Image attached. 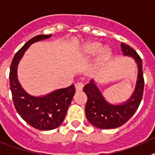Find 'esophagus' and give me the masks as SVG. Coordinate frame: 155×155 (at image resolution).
Returning <instances> with one entry per match:
<instances>
[{
    "label": "esophagus",
    "mask_w": 155,
    "mask_h": 155,
    "mask_svg": "<svg viewBox=\"0 0 155 155\" xmlns=\"http://www.w3.org/2000/svg\"><path fill=\"white\" fill-rule=\"evenodd\" d=\"M83 86H84V84L81 82H78V83H76L75 85V87H76V90L77 91H81V90L83 89Z\"/></svg>",
    "instance_id": "34e87169"
}]
</instances>
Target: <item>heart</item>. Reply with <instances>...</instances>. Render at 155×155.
<instances>
[{"mask_svg": "<svg viewBox=\"0 0 155 155\" xmlns=\"http://www.w3.org/2000/svg\"><path fill=\"white\" fill-rule=\"evenodd\" d=\"M101 44L98 41H88V42L83 44L81 48H79V55L81 56L87 58V57L92 56V55L97 54L101 48ZM111 50L109 48H104L99 52L98 60L100 62H106L110 58Z\"/></svg>", "mask_w": 155, "mask_h": 155, "instance_id": "b5f03b06", "label": "heart"}]
</instances>
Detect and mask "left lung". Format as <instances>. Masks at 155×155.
<instances>
[{
    "mask_svg": "<svg viewBox=\"0 0 155 155\" xmlns=\"http://www.w3.org/2000/svg\"><path fill=\"white\" fill-rule=\"evenodd\" d=\"M120 47L123 55L131 57L137 65V80L131 97L122 104H114L104 98L93 79L83 88L87 96L85 107L86 117L91 124L100 129H114L124 124L136 112L143 97L144 81L141 58L127 45L121 43Z\"/></svg>",
    "mask_w": 155,
    "mask_h": 155,
    "instance_id": "1",
    "label": "left lung"
}]
</instances>
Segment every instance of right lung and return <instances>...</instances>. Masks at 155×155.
Returning <instances> with one entry per match:
<instances>
[{
  "label": "right lung",
  "instance_id": "add662e5",
  "mask_svg": "<svg viewBox=\"0 0 155 155\" xmlns=\"http://www.w3.org/2000/svg\"><path fill=\"white\" fill-rule=\"evenodd\" d=\"M51 37V35H38L31 38L15 54L10 68V89L17 112L29 125L41 130L55 129L62 124L76 90L74 85H71L45 96L35 97L27 93L19 83L18 65L25 52L33 43Z\"/></svg>",
  "mask_w": 155,
  "mask_h": 155
}]
</instances>
